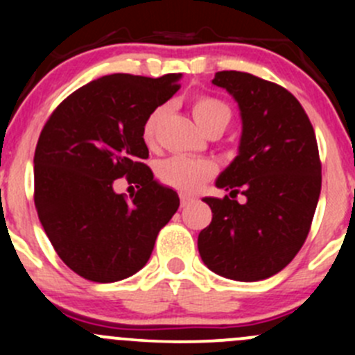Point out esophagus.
<instances>
[{
    "label": "esophagus",
    "instance_id": "1",
    "mask_svg": "<svg viewBox=\"0 0 355 355\" xmlns=\"http://www.w3.org/2000/svg\"><path fill=\"white\" fill-rule=\"evenodd\" d=\"M192 202V198L191 196H187V194H180V204H182V207H187L189 204Z\"/></svg>",
    "mask_w": 355,
    "mask_h": 355
}]
</instances>
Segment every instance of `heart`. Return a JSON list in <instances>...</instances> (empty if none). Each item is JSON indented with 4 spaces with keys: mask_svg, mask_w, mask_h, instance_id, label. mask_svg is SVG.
I'll return each instance as SVG.
<instances>
[{
    "mask_svg": "<svg viewBox=\"0 0 355 355\" xmlns=\"http://www.w3.org/2000/svg\"><path fill=\"white\" fill-rule=\"evenodd\" d=\"M192 116L204 132L221 128L225 130L232 120V110L223 99L214 96H199L192 103ZM163 108H156L146 118L142 125V139L148 146H153L157 137ZM216 168L209 159L192 156H171L157 164V177L168 187L182 192H196L214 175Z\"/></svg>",
    "mask_w": 355,
    "mask_h": 355,
    "instance_id": "b5f03b06",
    "label": "heart"
}]
</instances>
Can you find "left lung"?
<instances>
[{
    "label": "left lung",
    "mask_w": 355,
    "mask_h": 355,
    "mask_svg": "<svg viewBox=\"0 0 355 355\" xmlns=\"http://www.w3.org/2000/svg\"><path fill=\"white\" fill-rule=\"evenodd\" d=\"M213 84L237 99L242 137L239 156L216 180L230 196L204 199L213 220L199 234V254L221 277L264 280L287 266L311 230L321 192L316 134L295 96L275 82L225 70Z\"/></svg>",
    "instance_id": "8db88e82"
}]
</instances>
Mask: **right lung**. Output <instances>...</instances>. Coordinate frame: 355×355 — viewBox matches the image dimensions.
Instances as JSON below:
<instances>
[{
    "label": "right lung",
    "instance_id": "add662e5",
    "mask_svg": "<svg viewBox=\"0 0 355 355\" xmlns=\"http://www.w3.org/2000/svg\"><path fill=\"white\" fill-rule=\"evenodd\" d=\"M180 73H113L63 99L34 155V202L60 259L85 280L111 284L137 273L180 206L155 180L142 125L180 89ZM125 176L130 198L114 185Z\"/></svg>",
    "mask_w": 355,
    "mask_h": 355
}]
</instances>
